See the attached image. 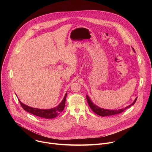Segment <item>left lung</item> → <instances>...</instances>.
<instances>
[{
    "label": "left lung",
    "instance_id": "8db88e82",
    "mask_svg": "<svg viewBox=\"0 0 152 152\" xmlns=\"http://www.w3.org/2000/svg\"><path fill=\"white\" fill-rule=\"evenodd\" d=\"M133 50L135 52V50L133 49ZM86 100H87L88 103L90 106V107H91V109L92 110V111L96 113V114L102 116V117H106V116H110V115H115V114H118L120 113H123L125 110L127 109V108L131 107L132 105H134L137 99V97L135 99L134 102L131 104H130L124 108H122V109H119V110H106V109H103V108H101L99 106H97V105H96L95 104H94L92 101L91 100L90 98L88 97V95L86 96Z\"/></svg>",
    "mask_w": 152,
    "mask_h": 152
}]
</instances>
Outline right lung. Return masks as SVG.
Instances as JSON below:
<instances>
[{
	"label": "right lung",
	"instance_id": "1",
	"mask_svg": "<svg viewBox=\"0 0 152 152\" xmlns=\"http://www.w3.org/2000/svg\"><path fill=\"white\" fill-rule=\"evenodd\" d=\"M67 95V92L65 95L64 99H62V102L55 107L51 108L49 110H42V109H38V108L32 107L28 105L25 104L22 102H21L20 100H18L21 107L23 109L26 111L34 114L36 116L45 118H53L57 117L64 109L65 103H66V99Z\"/></svg>",
	"mask_w": 152,
	"mask_h": 152
}]
</instances>
